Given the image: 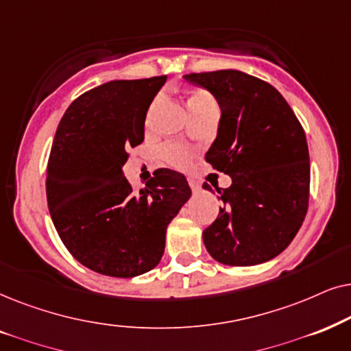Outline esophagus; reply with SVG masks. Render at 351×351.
I'll use <instances>...</instances> for the list:
<instances>
[{"label": "esophagus", "mask_w": 351, "mask_h": 351, "mask_svg": "<svg viewBox=\"0 0 351 351\" xmlns=\"http://www.w3.org/2000/svg\"><path fill=\"white\" fill-rule=\"evenodd\" d=\"M188 183H189L191 189H193L194 193H197V191H200V183H199L197 180H194V178H189V180H188Z\"/></svg>", "instance_id": "obj_1"}]
</instances>
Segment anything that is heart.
<instances>
[{
  "label": "heart",
  "instance_id": "b5f03b06",
  "mask_svg": "<svg viewBox=\"0 0 351 351\" xmlns=\"http://www.w3.org/2000/svg\"><path fill=\"white\" fill-rule=\"evenodd\" d=\"M158 104V99H156L149 107L147 110V123L151 121V117L154 114V110H156V107ZM210 106H215V101L213 97L208 95L207 91L204 90H193L189 93L188 96V109L191 114H195V112L202 110V109H207ZM162 157L165 158L168 163H171V165H186L191 160V157H193V152H191V149H188L183 144H165V146L162 147Z\"/></svg>",
  "mask_w": 351,
  "mask_h": 351
}]
</instances>
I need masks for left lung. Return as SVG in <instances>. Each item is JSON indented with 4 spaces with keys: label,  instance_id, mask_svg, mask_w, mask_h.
<instances>
[{
    "label": "left lung",
    "instance_id": "1",
    "mask_svg": "<svg viewBox=\"0 0 351 351\" xmlns=\"http://www.w3.org/2000/svg\"><path fill=\"white\" fill-rule=\"evenodd\" d=\"M184 78L217 97L221 119L205 160L232 178L230 188H217L223 207L202 232L204 244L223 265L265 263L291 244L308 210L303 127L276 88L241 70Z\"/></svg>",
    "mask_w": 351,
    "mask_h": 351
}]
</instances>
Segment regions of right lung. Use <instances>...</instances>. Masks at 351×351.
Returning <instances> with one entry per match:
<instances>
[{"mask_svg":"<svg viewBox=\"0 0 351 351\" xmlns=\"http://www.w3.org/2000/svg\"><path fill=\"white\" fill-rule=\"evenodd\" d=\"M167 77L114 80L78 96L59 121L46 197L56 231L83 266L133 278L158 265L168 224L191 197L181 173L160 168L134 193L121 167L144 141L149 106Z\"/></svg>","mask_w":351,"mask_h":351,"instance_id":"add662e5","label":"right lung"}]
</instances>
